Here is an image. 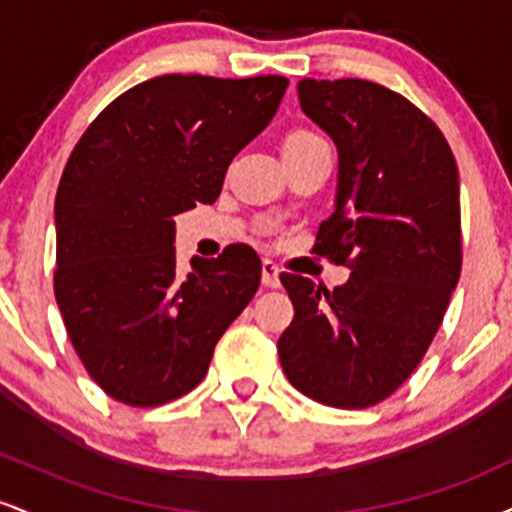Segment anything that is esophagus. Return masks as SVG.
Returning <instances> with one entry per match:
<instances>
[{
	"mask_svg": "<svg viewBox=\"0 0 512 512\" xmlns=\"http://www.w3.org/2000/svg\"><path fill=\"white\" fill-rule=\"evenodd\" d=\"M262 284L267 289H279L281 279H279V267L272 260H262Z\"/></svg>",
	"mask_w": 512,
	"mask_h": 512,
	"instance_id": "1",
	"label": "esophagus"
}]
</instances>
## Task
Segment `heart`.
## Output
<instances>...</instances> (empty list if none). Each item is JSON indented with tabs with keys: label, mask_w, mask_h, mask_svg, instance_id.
<instances>
[{
	"label": "heart",
	"mask_w": 512,
	"mask_h": 512,
	"mask_svg": "<svg viewBox=\"0 0 512 512\" xmlns=\"http://www.w3.org/2000/svg\"><path fill=\"white\" fill-rule=\"evenodd\" d=\"M322 142H325V139H322L320 134L310 132V129H296V132H291L289 137H286L284 149H305V146H315Z\"/></svg>",
	"instance_id": "b5f03b06"
}]
</instances>
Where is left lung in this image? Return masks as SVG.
Wrapping results in <instances>:
<instances>
[{
  "instance_id": "8db88e82",
  "label": "left lung",
  "mask_w": 512,
  "mask_h": 512,
  "mask_svg": "<svg viewBox=\"0 0 512 512\" xmlns=\"http://www.w3.org/2000/svg\"><path fill=\"white\" fill-rule=\"evenodd\" d=\"M298 96L339 151L337 207L313 252L351 276L327 291L281 274L296 315L276 349L303 395L366 409L414 373L460 281V175L436 122L390 88L303 79Z\"/></svg>"
}]
</instances>
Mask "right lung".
Segmentation results:
<instances>
[{
  "label": "right lung",
  "instance_id": "1",
  "mask_svg": "<svg viewBox=\"0 0 512 512\" xmlns=\"http://www.w3.org/2000/svg\"><path fill=\"white\" fill-rule=\"evenodd\" d=\"M289 79L166 74L132 86L76 142L55 197V298L105 395L158 407L202 383L260 286L248 245L175 262V221L214 204L233 156L269 125Z\"/></svg>",
  "mask_w": 512,
  "mask_h": 512
}]
</instances>
